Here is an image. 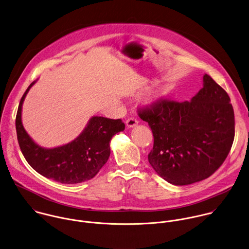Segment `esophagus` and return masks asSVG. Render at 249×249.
Listing matches in <instances>:
<instances>
[{
    "label": "esophagus",
    "instance_id": "34e87169",
    "mask_svg": "<svg viewBox=\"0 0 249 249\" xmlns=\"http://www.w3.org/2000/svg\"><path fill=\"white\" fill-rule=\"evenodd\" d=\"M138 123H139L138 119H136V118H134V117H131V118L127 119V121H126V125H127L128 128H133V127L137 126Z\"/></svg>",
    "mask_w": 249,
    "mask_h": 249
}]
</instances>
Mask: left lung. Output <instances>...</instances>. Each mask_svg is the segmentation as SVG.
Listing matches in <instances>:
<instances>
[{"mask_svg": "<svg viewBox=\"0 0 249 249\" xmlns=\"http://www.w3.org/2000/svg\"><path fill=\"white\" fill-rule=\"evenodd\" d=\"M154 145L148 160L166 182L185 186L210 177L227 158L235 137L234 109L227 92L209 75L190 102L160 99L139 110Z\"/></svg>", "mask_w": 249, "mask_h": 249, "instance_id": "1", "label": "left lung"}]
</instances>
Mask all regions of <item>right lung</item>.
Instances as JSON below:
<instances>
[{"label": "right lung", "instance_id": "obj_1", "mask_svg": "<svg viewBox=\"0 0 249 249\" xmlns=\"http://www.w3.org/2000/svg\"><path fill=\"white\" fill-rule=\"evenodd\" d=\"M33 82L22 96L15 120L17 140L26 160L42 176L61 184H78L92 179L107 161L111 138L124 131L121 119L93 116L71 142L54 148L36 144L22 124V106Z\"/></svg>", "mask_w": 249, "mask_h": 249}]
</instances>
